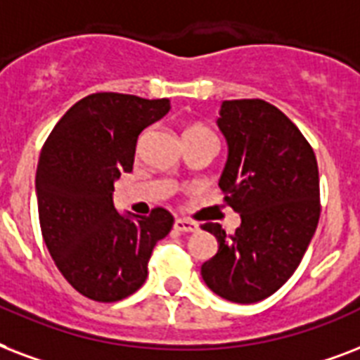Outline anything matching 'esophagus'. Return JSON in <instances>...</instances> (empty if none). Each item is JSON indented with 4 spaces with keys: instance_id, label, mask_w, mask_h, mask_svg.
<instances>
[{
    "instance_id": "34e87169",
    "label": "esophagus",
    "mask_w": 360,
    "mask_h": 360,
    "mask_svg": "<svg viewBox=\"0 0 360 360\" xmlns=\"http://www.w3.org/2000/svg\"><path fill=\"white\" fill-rule=\"evenodd\" d=\"M174 229L180 231V233H195V231H199V225L195 221H189V219H176Z\"/></svg>"
}]
</instances>
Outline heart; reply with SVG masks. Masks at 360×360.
Instances as JSON below:
<instances>
[{
    "instance_id": "obj_1",
    "label": "heart",
    "mask_w": 360,
    "mask_h": 360,
    "mask_svg": "<svg viewBox=\"0 0 360 360\" xmlns=\"http://www.w3.org/2000/svg\"><path fill=\"white\" fill-rule=\"evenodd\" d=\"M191 131H206V129H205V127H189L186 133H191Z\"/></svg>"
}]
</instances>
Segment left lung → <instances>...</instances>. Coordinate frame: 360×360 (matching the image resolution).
I'll use <instances>...</instances> for the list:
<instances>
[{"label":"left lung","instance_id":"obj_1","mask_svg":"<svg viewBox=\"0 0 360 360\" xmlns=\"http://www.w3.org/2000/svg\"><path fill=\"white\" fill-rule=\"evenodd\" d=\"M216 124L227 142L219 188L240 227L229 236L219 224L202 225L218 253L200 276L221 299L253 304L291 278L316 233V154L299 127L263 99L224 101Z\"/></svg>","mask_w":360,"mask_h":360}]
</instances>
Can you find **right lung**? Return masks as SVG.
Returning a JSON list of instances; mask_svg holds the SVG:
<instances>
[{
	"mask_svg": "<svg viewBox=\"0 0 360 360\" xmlns=\"http://www.w3.org/2000/svg\"><path fill=\"white\" fill-rule=\"evenodd\" d=\"M171 110L169 99L91 94L69 108L44 142L35 174L44 244L71 285L97 302L141 289L172 216L136 218L114 206V182L131 172L136 139Z\"/></svg>",
	"mask_w": 360,
	"mask_h": 360,
	"instance_id": "obj_1",
	"label": "right lung"
}]
</instances>
